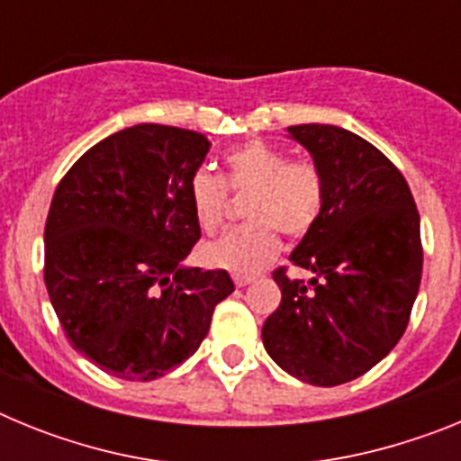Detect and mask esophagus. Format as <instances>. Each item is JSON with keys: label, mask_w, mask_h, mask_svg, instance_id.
<instances>
[{"label": "esophagus", "mask_w": 461, "mask_h": 461, "mask_svg": "<svg viewBox=\"0 0 461 461\" xmlns=\"http://www.w3.org/2000/svg\"><path fill=\"white\" fill-rule=\"evenodd\" d=\"M235 286L238 288H244V286H249L251 281H254V276H242V275H235Z\"/></svg>", "instance_id": "34e87169"}]
</instances>
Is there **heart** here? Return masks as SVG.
Listing matches in <instances>:
<instances>
[{"label":"heart","instance_id":"1","mask_svg":"<svg viewBox=\"0 0 461 461\" xmlns=\"http://www.w3.org/2000/svg\"><path fill=\"white\" fill-rule=\"evenodd\" d=\"M228 189L249 191L244 219L249 223L228 230L203 247V260L235 275H256L279 254L281 230L304 238L321 219L325 177L309 158H293L266 140H249L223 157V177L210 168L191 173V210L205 233H217L226 219Z\"/></svg>","mask_w":461,"mask_h":461}]
</instances>
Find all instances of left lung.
Instances as JSON below:
<instances>
[{"instance_id": "8db88e82", "label": "left lung", "mask_w": 461, "mask_h": 461, "mask_svg": "<svg viewBox=\"0 0 461 461\" xmlns=\"http://www.w3.org/2000/svg\"><path fill=\"white\" fill-rule=\"evenodd\" d=\"M325 177L316 226L291 254L313 276L272 272L281 304L263 346L284 372L312 385H341L394 348L422 276L420 214L404 175L381 149L332 124L288 126Z\"/></svg>"}]
</instances>
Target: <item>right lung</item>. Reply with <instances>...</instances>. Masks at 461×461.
<instances>
[{"label": "right lung", "mask_w": 461, "mask_h": 461, "mask_svg": "<svg viewBox=\"0 0 461 461\" xmlns=\"http://www.w3.org/2000/svg\"><path fill=\"white\" fill-rule=\"evenodd\" d=\"M207 152L198 131L136 124L89 148L57 185L48 295L73 348L113 376L168 374L235 291L226 270L182 266L201 240L186 186Z\"/></svg>", "instance_id": "add662e5"}]
</instances>
